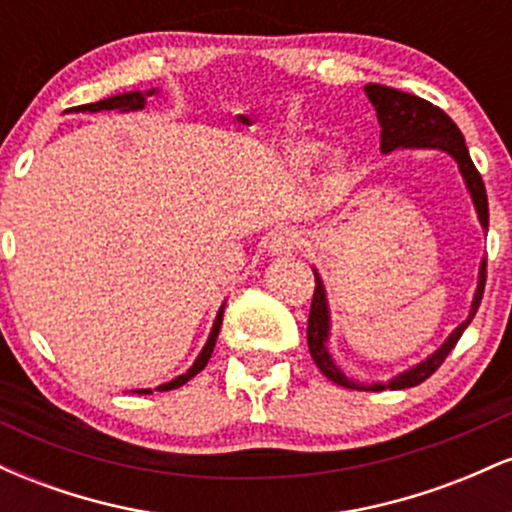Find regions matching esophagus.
Here are the masks:
<instances>
[{
	"label": "esophagus",
	"instance_id": "1",
	"mask_svg": "<svg viewBox=\"0 0 512 512\" xmlns=\"http://www.w3.org/2000/svg\"><path fill=\"white\" fill-rule=\"evenodd\" d=\"M301 248V236L293 228H279L269 238V252L276 257H286Z\"/></svg>",
	"mask_w": 512,
	"mask_h": 512
}]
</instances>
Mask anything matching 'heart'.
Listing matches in <instances>:
<instances>
[{"instance_id": "obj_1", "label": "heart", "mask_w": 512, "mask_h": 512, "mask_svg": "<svg viewBox=\"0 0 512 512\" xmlns=\"http://www.w3.org/2000/svg\"><path fill=\"white\" fill-rule=\"evenodd\" d=\"M317 156H320V149H317L315 144H301L296 149V158L301 163H313Z\"/></svg>"}]
</instances>
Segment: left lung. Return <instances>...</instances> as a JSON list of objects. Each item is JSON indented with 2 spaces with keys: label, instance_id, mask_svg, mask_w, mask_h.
<instances>
[{
  "label": "left lung",
  "instance_id": "left-lung-1",
  "mask_svg": "<svg viewBox=\"0 0 512 512\" xmlns=\"http://www.w3.org/2000/svg\"><path fill=\"white\" fill-rule=\"evenodd\" d=\"M368 101L373 103L375 113H378L380 122V151L383 154H392L397 149H438L450 154L457 161V168H460L464 185H467L469 195H472L474 209H477L479 223L484 231H489V199H486V187L484 180H481L479 170L474 168L472 158H469L467 144H464L462 132L457 129L455 122L450 120L443 110L436 108L433 103L424 101L419 96H411V93L399 91V88H390L383 84H366L363 86ZM315 272V293L313 303H310V317H308V349L310 356H313L315 366L322 370V375L332 380V383L349 387V390H404V387H414L424 383L426 378H431L433 373L440 368V363L448 358V354L455 349L457 339L462 337V332L467 330L469 322L477 315V308L481 303V296H484L486 286V260L479 264V281L477 291H474L472 310H469L467 320L460 322L455 330L450 332V337L445 339L443 344L433 351L426 361L416 363L404 373L395 375L387 383H373L363 385L356 383V380L346 378L342 368L334 363L330 356V349H327V339H330V305H327V291L325 284H322L320 274Z\"/></svg>",
  "mask_w": 512,
  "mask_h": 512
}]
</instances>
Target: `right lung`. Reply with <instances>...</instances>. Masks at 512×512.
I'll return each instance as SVG.
<instances>
[{
    "instance_id": "obj_1",
    "label": "right lung",
    "mask_w": 512,
    "mask_h": 512,
    "mask_svg": "<svg viewBox=\"0 0 512 512\" xmlns=\"http://www.w3.org/2000/svg\"><path fill=\"white\" fill-rule=\"evenodd\" d=\"M154 93H158V88H151V91H146V93H142V91L117 93V96L103 98V101H98V103H88V105H79V108H72V113H101V110H122V113H127V110H142L144 105H146V98H149V96H154ZM223 308H226V305H221V308H219V313H216L214 327H211V332H209V339H207V344H204V349L199 351V356L195 358V363H192V366L187 368L185 373L178 375V378H173V380H170V383H163V385H158L156 390H161V392L175 390V387L185 385L187 380H192V378H195V375L199 373V370H202L204 366H207V363H209V358H211V351H214V346H216V337H219V330H221ZM137 392H139V395H151V390H149V387H146V390H137Z\"/></svg>"
}]
</instances>
